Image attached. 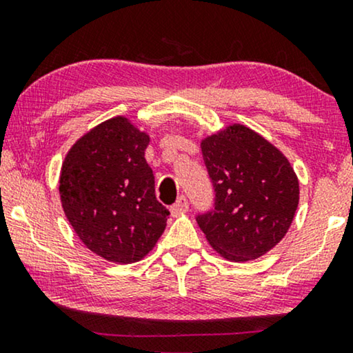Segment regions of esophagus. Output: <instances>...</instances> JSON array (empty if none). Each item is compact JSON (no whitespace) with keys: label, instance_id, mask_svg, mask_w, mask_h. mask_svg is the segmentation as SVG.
Instances as JSON below:
<instances>
[{"label":"esophagus","instance_id":"obj_1","mask_svg":"<svg viewBox=\"0 0 353 353\" xmlns=\"http://www.w3.org/2000/svg\"><path fill=\"white\" fill-rule=\"evenodd\" d=\"M188 209H190V204H188V199L185 196L178 197V201L170 207V214L173 216H180L181 214H186Z\"/></svg>","mask_w":353,"mask_h":353}]
</instances>
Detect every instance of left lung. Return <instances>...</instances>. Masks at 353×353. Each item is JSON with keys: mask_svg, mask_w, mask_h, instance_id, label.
I'll return each instance as SVG.
<instances>
[{"mask_svg": "<svg viewBox=\"0 0 353 353\" xmlns=\"http://www.w3.org/2000/svg\"><path fill=\"white\" fill-rule=\"evenodd\" d=\"M215 188V210L197 216L207 243L230 262L270 252L291 228L299 205V178L279 149L241 123L201 139Z\"/></svg>", "mask_w": 353, "mask_h": 353, "instance_id": "obj_1", "label": "left lung"}]
</instances>
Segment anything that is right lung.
<instances>
[{"label": "right lung", "mask_w": 353, "mask_h": 353, "mask_svg": "<svg viewBox=\"0 0 353 353\" xmlns=\"http://www.w3.org/2000/svg\"><path fill=\"white\" fill-rule=\"evenodd\" d=\"M149 141L146 132L117 115L77 139L62 162L59 196L67 220L108 262H139L167 226L168 210L156 199L144 159Z\"/></svg>", "instance_id": "right-lung-1"}]
</instances>
